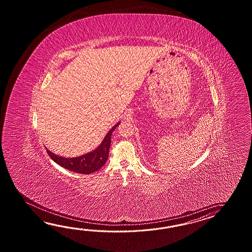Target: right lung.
Instances as JSON below:
<instances>
[{
	"label": "right lung",
	"mask_w": 252,
	"mask_h": 252,
	"mask_svg": "<svg viewBox=\"0 0 252 252\" xmlns=\"http://www.w3.org/2000/svg\"><path fill=\"white\" fill-rule=\"evenodd\" d=\"M119 124L120 123L114 125L113 128L109 130L105 138L102 140V143L97 149L87 153L86 155L76 157V158H63V157H59L54 154L48 150H47V152L48 156L57 164H59V166H63L65 169L80 173V174H86V175L91 174L99 170L106 163L109 157L110 145L112 142V139H111L112 133Z\"/></svg>",
	"instance_id": "add662e5"
}]
</instances>
